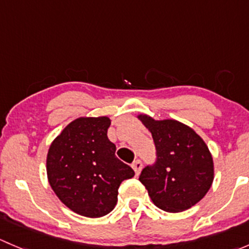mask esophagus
I'll return each mask as SVG.
<instances>
[{"instance_id": "obj_1", "label": "esophagus", "mask_w": 249, "mask_h": 249, "mask_svg": "<svg viewBox=\"0 0 249 249\" xmlns=\"http://www.w3.org/2000/svg\"><path fill=\"white\" fill-rule=\"evenodd\" d=\"M142 166L143 165H142V161H141V160H136V161H134V164H132V169H134V171L137 176L140 175L141 170H142Z\"/></svg>"}]
</instances>
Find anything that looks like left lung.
Instances as JSON below:
<instances>
[{
	"label": "left lung",
	"instance_id": "obj_1",
	"mask_svg": "<svg viewBox=\"0 0 249 249\" xmlns=\"http://www.w3.org/2000/svg\"><path fill=\"white\" fill-rule=\"evenodd\" d=\"M137 118L152 132L157 161L145 166L140 182L161 210L177 213L196 205L207 194L214 178L212 154L192 127L173 119Z\"/></svg>",
	"mask_w": 249,
	"mask_h": 249
}]
</instances>
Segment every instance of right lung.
<instances>
[{"instance_id":"right-lung-1","label":"right lung","mask_w":249,"mask_h":249,"mask_svg":"<svg viewBox=\"0 0 249 249\" xmlns=\"http://www.w3.org/2000/svg\"><path fill=\"white\" fill-rule=\"evenodd\" d=\"M108 117H80L50 144L47 155L49 184L60 201L89 218L108 214L118 201L123 180L134 170L115 157L107 137Z\"/></svg>"}]
</instances>
